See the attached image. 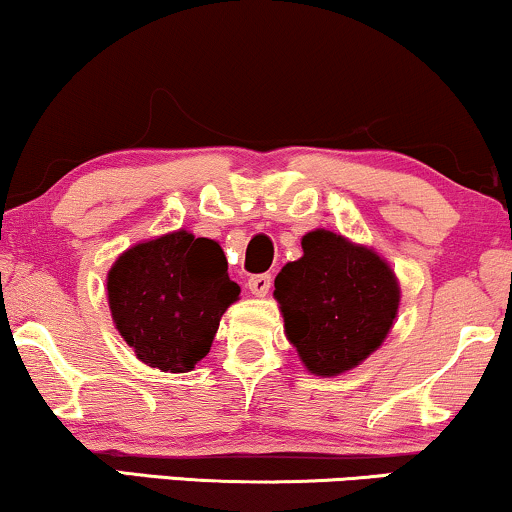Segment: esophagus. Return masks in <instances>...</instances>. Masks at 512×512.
Instances as JSON below:
<instances>
[{"label": "esophagus", "mask_w": 512, "mask_h": 512, "mask_svg": "<svg viewBox=\"0 0 512 512\" xmlns=\"http://www.w3.org/2000/svg\"><path fill=\"white\" fill-rule=\"evenodd\" d=\"M250 293L255 297H267L269 288H271V276L269 274H260V276H252L248 281Z\"/></svg>", "instance_id": "esophagus-1"}]
</instances>
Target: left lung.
<instances>
[{"label": "left lung", "instance_id": "left-lung-1", "mask_svg": "<svg viewBox=\"0 0 512 512\" xmlns=\"http://www.w3.org/2000/svg\"><path fill=\"white\" fill-rule=\"evenodd\" d=\"M290 345L309 373H347L383 345L399 312V278L368 245L328 229L302 236V257L274 281Z\"/></svg>", "mask_w": 512, "mask_h": 512}]
</instances>
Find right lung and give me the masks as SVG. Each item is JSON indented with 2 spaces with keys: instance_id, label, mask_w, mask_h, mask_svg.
<instances>
[{
  "instance_id": "add662e5",
  "label": "right lung",
  "mask_w": 512,
  "mask_h": 512,
  "mask_svg": "<svg viewBox=\"0 0 512 512\" xmlns=\"http://www.w3.org/2000/svg\"><path fill=\"white\" fill-rule=\"evenodd\" d=\"M226 269L222 245L186 229L122 252L106 276L108 307L139 361L165 373L196 368L241 295Z\"/></svg>"
}]
</instances>
